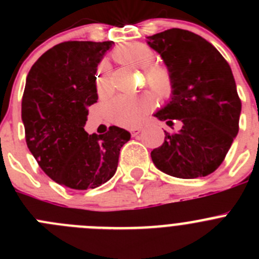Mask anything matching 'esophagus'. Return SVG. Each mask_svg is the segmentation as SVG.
<instances>
[{
    "mask_svg": "<svg viewBox=\"0 0 259 259\" xmlns=\"http://www.w3.org/2000/svg\"><path fill=\"white\" fill-rule=\"evenodd\" d=\"M130 132H131L132 136H137V135H139V134H140V132H141V127H134V128H131V130H130Z\"/></svg>",
    "mask_w": 259,
    "mask_h": 259,
    "instance_id": "esophagus-1",
    "label": "esophagus"
}]
</instances>
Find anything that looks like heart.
<instances>
[{
	"mask_svg": "<svg viewBox=\"0 0 259 259\" xmlns=\"http://www.w3.org/2000/svg\"><path fill=\"white\" fill-rule=\"evenodd\" d=\"M113 57L120 63L135 68H144L146 85L157 97L166 98L172 91V77L164 66L152 65L155 61V53L143 42H127L116 48ZM96 89L100 96L109 92V67L101 62L97 68ZM148 97L118 96L106 105V116L110 123L120 127H134L140 122L144 114L149 109Z\"/></svg>",
	"mask_w": 259,
	"mask_h": 259,
	"instance_id": "obj_1",
	"label": "heart"
}]
</instances>
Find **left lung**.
I'll return each mask as SVG.
<instances>
[{"label": "left lung", "instance_id": "left-lung-1", "mask_svg": "<svg viewBox=\"0 0 259 259\" xmlns=\"http://www.w3.org/2000/svg\"><path fill=\"white\" fill-rule=\"evenodd\" d=\"M172 77L170 104L155 116L179 132H166L152 152L153 163L164 174L194 179L214 172L239 132L241 100L228 62L209 41L180 28L149 36Z\"/></svg>", "mask_w": 259, "mask_h": 259}]
</instances>
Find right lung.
<instances>
[{"label":"right lung","mask_w":259,"mask_h":259,"mask_svg":"<svg viewBox=\"0 0 259 259\" xmlns=\"http://www.w3.org/2000/svg\"><path fill=\"white\" fill-rule=\"evenodd\" d=\"M113 41H65L45 52L27 75L22 98L26 143L41 170L67 188L85 191L106 183L131 139L116 125L104 135L84 130L98 100L96 71Z\"/></svg>","instance_id":"right-lung-1"}]
</instances>
